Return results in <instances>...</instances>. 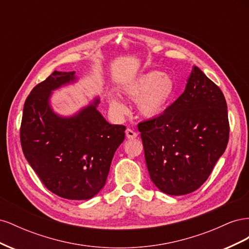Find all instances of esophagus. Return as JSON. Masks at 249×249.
<instances>
[{
  "mask_svg": "<svg viewBox=\"0 0 249 249\" xmlns=\"http://www.w3.org/2000/svg\"><path fill=\"white\" fill-rule=\"evenodd\" d=\"M125 136L127 139H135L137 137V133L134 132L131 129H126L125 130Z\"/></svg>",
  "mask_w": 249,
  "mask_h": 249,
  "instance_id": "esophagus-1",
  "label": "esophagus"
}]
</instances>
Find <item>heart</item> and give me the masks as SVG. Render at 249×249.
<instances>
[{"label":"heart","instance_id":"obj_1","mask_svg":"<svg viewBox=\"0 0 249 249\" xmlns=\"http://www.w3.org/2000/svg\"><path fill=\"white\" fill-rule=\"evenodd\" d=\"M176 83L161 71H148L127 83L123 93L132 101H137L142 115L156 117L166 110L176 94ZM110 107L119 115L125 114L127 109L115 96L110 97Z\"/></svg>","mask_w":249,"mask_h":249}]
</instances>
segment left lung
<instances>
[{"label":"left lung","mask_w":249,"mask_h":249,"mask_svg":"<svg viewBox=\"0 0 249 249\" xmlns=\"http://www.w3.org/2000/svg\"><path fill=\"white\" fill-rule=\"evenodd\" d=\"M150 179L169 195L206 182L227 148L228 106L220 88L193 66L185 91L163 114L138 124Z\"/></svg>","instance_id":"1"}]
</instances>
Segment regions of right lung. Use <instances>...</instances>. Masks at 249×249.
Wrapping results in <instances>:
<instances>
[{
  "mask_svg": "<svg viewBox=\"0 0 249 249\" xmlns=\"http://www.w3.org/2000/svg\"><path fill=\"white\" fill-rule=\"evenodd\" d=\"M76 71H55L36 85L24 105L20 143L27 161L50 191L66 199L92 198L106 184L125 126L109 124L99 97L71 116L57 114L52 91L74 83Z\"/></svg>",
  "mask_w": 249,
  "mask_h": 249,
  "instance_id": "right-lung-1",
  "label": "right lung"
}]
</instances>
